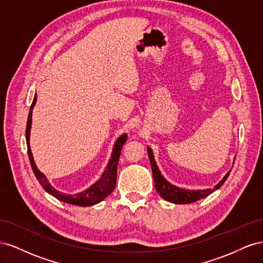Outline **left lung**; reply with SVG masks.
<instances>
[{
  "label": "left lung",
  "mask_w": 263,
  "mask_h": 263,
  "mask_svg": "<svg viewBox=\"0 0 263 263\" xmlns=\"http://www.w3.org/2000/svg\"><path fill=\"white\" fill-rule=\"evenodd\" d=\"M148 151V156L150 159V164H151V170H153V177L155 181V186L157 192L160 194L162 198H164L165 201L174 203V204H189V203H193L196 202L201 198H204L205 196L210 195L213 193L215 190L219 189L224 182L227 180L230 171L226 174L225 178L222 179L216 186H214L213 189H208V190H197V191H190L185 189H180L178 186L172 185L171 183L166 181L162 176L160 171H159L157 163L155 161V158L153 155V151H151L150 148H147Z\"/></svg>",
  "instance_id": "obj_1"
}]
</instances>
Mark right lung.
Instances as JSON below:
<instances>
[{"label": "right lung", "instance_id": "obj_1", "mask_svg": "<svg viewBox=\"0 0 263 263\" xmlns=\"http://www.w3.org/2000/svg\"><path fill=\"white\" fill-rule=\"evenodd\" d=\"M36 100H37V97L35 95L34 101H33V103H31L28 118H27L26 144H27V154H28L31 169H33L38 182L41 183V185L44 187L46 192H48L49 194H51L55 198H58L59 201H62L65 203L78 205V206H91V205L100 203L101 201L104 200L105 197H107L110 193H112L114 189H115V186H116L118 159H119V156H121L122 148H123L124 144L127 140V135H122V136L117 139L116 144L114 146L113 155H112V157H110V160L107 164V168L104 171V173H103V176L101 177V179L97 183H94V184L91 187L83 191V192L74 194V195H68V194H65V193H61V192H59V191L54 190L49 184V182L47 181V179H46L44 174L37 169V166L34 162L33 155H31V151H30L29 134H30V126H31V114H33V107L36 104Z\"/></svg>", "mask_w": 263, "mask_h": 263}]
</instances>
